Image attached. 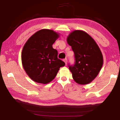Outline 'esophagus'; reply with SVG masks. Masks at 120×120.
<instances>
[{
  "label": "esophagus",
  "mask_w": 120,
  "mask_h": 120,
  "mask_svg": "<svg viewBox=\"0 0 120 120\" xmlns=\"http://www.w3.org/2000/svg\"><path fill=\"white\" fill-rule=\"evenodd\" d=\"M64 62H65V64H67V62H68V60H67V58L64 59Z\"/></svg>",
  "instance_id": "esophagus-1"
}]
</instances>
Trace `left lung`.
<instances>
[{"mask_svg":"<svg viewBox=\"0 0 120 120\" xmlns=\"http://www.w3.org/2000/svg\"><path fill=\"white\" fill-rule=\"evenodd\" d=\"M75 53V64L69 66L72 78L80 85L88 84L99 74L103 64V56L95 40L82 30H75L67 38Z\"/></svg>","mask_w":120,"mask_h":120,"instance_id":"obj_1","label":"left lung"}]
</instances>
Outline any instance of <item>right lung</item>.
Segmentation results:
<instances>
[{"label": "right lung", "mask_w": 120, "mask_h": 120, "mask_svg": "<svg viewBox=\"0 0 120 120\" xmlns=\"http://www.w3.org/2000/svg\"><path fill=\"white\" fill-rule=\"evenodd\" d=\"M59 34L42 29L28 38L22 51V63L27 75L34 82L46 84L53 80L65 63L58 58L52 45Z\"/></svg>", "instance_id": "add662e5"}]
</instances>
